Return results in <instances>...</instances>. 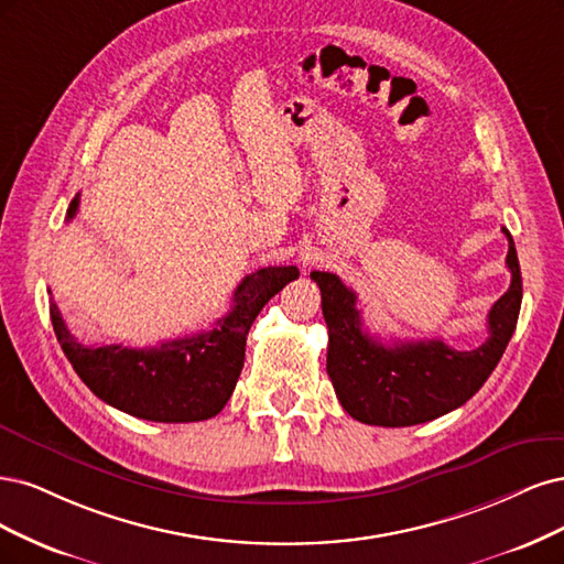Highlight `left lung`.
<instances>
[{
	"label": "left lung",
	"mask_w": 564,
	"mask_h": 564,
	"mask_svg": "<svg viewBox=\"0 0 564 564\" xmlns=\"http://www.w3.org/2000/svg\"><path fill=\"white\" fill-rule=\"evenodd\" d=\"M503 234L511 288L489 308V337L470 351L449 349L441 339L384 344L370 337L362 330L354 290L328 271H312L328 323V375L354 420L372 426L424 424L457 410L485 384L513 337L522 302L516 243L508 229Z\"/></svg>",
	"instance_id": "obj_1"
}]
</instances>
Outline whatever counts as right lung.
<instances>
[{
	"instance_id": "add662e5",
	"label": "right lung",
	"mask_w": 564,
	"mask_h": 564,
	"mask_svg": "<svg viewBox=\"0 0 564 564\" xmlns=\"http://www.w3.org/2000/svg\"><path fill=\"white\" fill-rule=\"evenodd\" d=\"M77 208L79 194L72 198L67 220L77 215ZM297 276V267L252 271L234 290L229 314L217 318L213 330L161 341L152 349H129L121 344L86 347L67 330L56 302L48 304V312L72 368L100 401L148 422H202L227 405L243 368L252 321Z\"/></svg>"
}]
</instances>
